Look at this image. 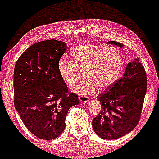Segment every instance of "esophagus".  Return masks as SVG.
Masks as SVG:
<instances>
[{
    "label": "esophagus",
    "mask_w": 159,
    "mask_h": 159,
    "mask_svg": "<svg viewBox=\"0 0 159 159\" xmlns=\"http://www.w3.org/2000/svg\"><path fill=\"white\" fill-rule=\"evenodd\" d=\"M79 99L80 102L84 103V102H86L89 100V97L86 96H79Z\"/></svg>",
    "instance_id": "esophagus-1"
}]
</instances>
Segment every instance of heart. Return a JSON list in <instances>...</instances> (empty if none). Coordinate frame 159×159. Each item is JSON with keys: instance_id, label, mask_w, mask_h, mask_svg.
Masks as SVG:
<instances>
[{"instance_id": "obj_1", "label": "heart", "mask_w": 159, "mask_h": 159, "mask_svg": "<svg viewBox=\"0 0 159 159\" xmlns=\"http://www.w3.org/2000/svg\"><path fill=\"white\" fill-rule=\"evenodd\" d=\"M72 57L59 60V73L63 81L71 86L83 70L85 77L72 85L73 91L82 95L93 91L96 86L99 89L109 87L118 77L122 65L117 49L93 43L75 47Z\"/></svg>"}]
</instances>
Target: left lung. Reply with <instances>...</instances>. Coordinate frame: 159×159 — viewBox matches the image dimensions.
Returning <instances> with one entry per match:
<instances>
[{
  "mask_svg": "<svg viewBox=\"0 0 159 159\" xmlns=\"http://www.w3.org/2000/svg\"><path fill=\"white\" fill-rule=\"evenodd\" d=\"M107 43L123 47L116 41ZM146 90V72L136 58L127 64L122 77L97 96L101 111L93 119L94 132L104 139H116L132 132L140 120Z\"/></svg>",
  "mask_w": 159,
  "mask_h": 159,
  "instance_id": "obj_1",
  "label": "left lung"
}]
</instances>
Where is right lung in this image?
I'll return each instance as SVG.
<instances>
[{"mask_svg": "<svg viewBox=\"0 0 159 159\" xmlns=\"http://www.w3.org/2000/svg\"><path fill=\"white\" fill-rule=\"evenodd\" d=\"M67 49L65 42L57 40L38 42L20 55L14 67V106L27 129L41 139L60 136L68 110L79 103L58 70Z\"/></svg>", "mask_w": 159, "mask_h": 159, "instance_id": "right-lung-1", "label": "right lung"}]
</instances>
